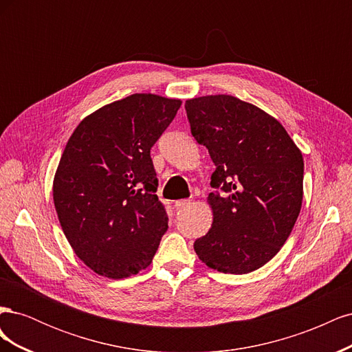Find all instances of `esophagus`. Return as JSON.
I'll return each instance as SVG.
<instances>
[{
    "instance_id": "obj_1",
    "label": "esophagus",
    "mask_w": 352,
    "mask_h": 352,
    "mask_svg": "<svg viewBox=\"0 0 352 352\" xmlns=\"http://www.w3.org/2000/svg\"><path fill=\"white\" fill-rule=\"evenodd\" d=\"M190 204V199H179L175 202V208L176 210H180V208H185Z\"/></svg>"
}]
</instances>
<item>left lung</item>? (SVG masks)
Masks as SVG:
<instances>
[{
  "mask_svg": "<svg viewBox=\"0 0 352 352\" xmlns=\"http://www.w3.org/2000/svg\"><path fill=\"white\" fill-rule=\"evenodd\" d=\"M190 133L216 166L212 225L194 250L210 269L245 274L280 251L302 204L304 160L285 127L232 95L185 102Z\"/></svg>",
  "mask_w": 352,
  "mask_h": 352,
  "instance_id": "obj_1",
  "label": "left lung"
}]
</instances>
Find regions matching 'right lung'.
<instances>
[{
  "label": "right lung",
  "mask_w": 352,
  "mask_h": 352,
  "mask_svg": "<svg viewBox=\"0 0 352 352\" xmlns=\"http://www.w3.org/2000/svg\"><path fill=\"white\" fill-rule=\"evenodd\" d=\"M180 104L129 95L85 117L63 151L52 184L60 225L74 254L104 278L146 269L168 228L150 151Z\"/></svg>",
  "instance_id": "right-lung-1"
}]
</instances>
